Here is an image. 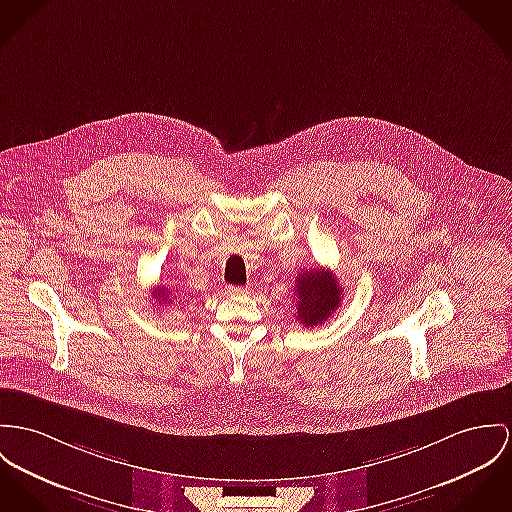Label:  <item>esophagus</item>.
Masks as SVG:
<instances>
[{"label":"esophagus","instance_id":"obj_1","mask_svg":"<svg viewBox=\"0 0 512 512\" xmlns=\"http://www.w3.org/2000/svg\"><path fill=\"white\" fill-rule=\"evenodd\" d=\"M226 292H228L230 296H243V294H247V288H241V286H228V288H226Z\"/></svg>","mask_w":512,"mask_h":512}]
</instances>
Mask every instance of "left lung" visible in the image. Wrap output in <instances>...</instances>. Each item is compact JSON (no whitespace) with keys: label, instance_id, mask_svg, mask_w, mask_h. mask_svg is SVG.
I'll return each instance as SVG.
<instances>
[{"label":"left lung","instance_id":"8db88e82","mask_svg":"<svg viewBox=\"0 0 512 512\" xmlns=\"http://www.w3.org/2000/svg\"><path fill=\"white\" fill-rule=\"evenodd\" d=\"M343 290L333 273L315 267L296 278V319L304 327L327 321L341 304Z\"/></svg>","mask_w":512,"mask_h":512}]
</instances>
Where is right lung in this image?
Masks as SVG:
<instances>
[{"instance_id":"add662e5","label":"right lung","mask_w":512,"mask_h":512,"mask_svg":"<svg viewBox=\"0 0 512 512\" xmlns=\"http://www.w3.org/2000/svg\"><path fill=\"white\" fill-rule=\"evenodd\" d=\"M154 298H156V302H159V304H163L165 300H167V302H171V298H169V294L165 292V288H163V286H159L158 290L154 292Z\"/></svg>"}]
</instances>
